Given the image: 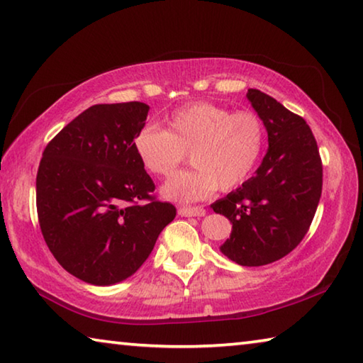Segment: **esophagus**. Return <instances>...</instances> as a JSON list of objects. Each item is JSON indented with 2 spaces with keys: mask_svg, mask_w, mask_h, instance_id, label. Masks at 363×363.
<instances>
[{
  "mask_svg": "<svg viewBox=\"0 0 363 363\" xmlns=\"http://www.w3.org/2000/svg\"><path fill=\"white\" fill-rule=\"evenodd\" d=\"M177 213L186 218H201L206 214V210L203 206H181Z\"/></svg>",
  "mask_w": 363,
  "mask_h": 363,
  "instance_id": "obj_1",
  "label": "esophagus"
}]
</instances>
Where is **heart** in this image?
Returning a JSON list of instances; mask_svg holds the SVG:
<instances>
[{"instance_id": "1", "label": "heart", "mask_w": 363, "mask_h": 363, "mask_svg": "<svg viewBox=\"0 0 363 363\" xmlns=\"http://www.w3.org/2000/svg\"><path fill=\"white\" fill-rule=\"evenodd\" d=\"M162 125V130L140 128L133 147L140 164L158 177L173 174L189 152L194 168L176 174L163 187V194L174 200H200L218 187H237L253 173L266 145V131L256 113H230L210 102L186 104Z\"/></svg>"}]
</instances>
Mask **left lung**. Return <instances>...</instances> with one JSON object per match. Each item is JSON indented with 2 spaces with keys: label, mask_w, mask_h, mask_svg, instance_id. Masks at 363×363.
<instances>
[{
  "label": "left lung",
  "mask_w": 363,
  "mask_h": 363,
  "mask_svg": "<svg viewBox=\"0 0 363 363\" xmlns=\"http://www.w3.org/2000/svg\"><path fill=\"white\" fill-rule=\"evenodd\" d=\"M247 96L266 126L269 150L256 176L211 206L232 223L220 251L255 267L281 259L303 240L320 201L323 169L303 116L259 89H248Z\"/></svg>",
  "instance_id": "1"
}]
</instances>
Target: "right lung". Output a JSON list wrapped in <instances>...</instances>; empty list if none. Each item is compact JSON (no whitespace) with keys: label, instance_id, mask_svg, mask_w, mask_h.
Listing matches in <instances>:
<instances>
[{"label":"right lung","instance_id":"obj_1","mask_svg":"<svg viewBox=\"0 0 363 363\" xmlns=\"http://www.w3.org/2000/svg\"><path fill=\"white\" fill-rule=\"evenodd\" d=\"M144 102L97 104L62 128L43 152L36 211L49 251L67 272L93 285L133 275L152 253L176 206L134 152Z\"/></svg>","mask_w":363,"mask_h":363}]
</instances>
